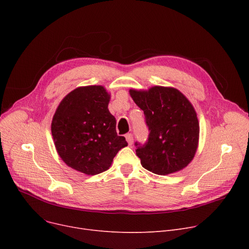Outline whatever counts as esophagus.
Segmentation results:
<instances>
[{
	"instance_id": "esophagus-1",
	"label": "esophagus",
	"mask_w": 249,
	"mask_h": 249,
	"mask_svg": "<svg viewBox=\"0 0 249 249\" xmlns=\"http://www.w3.org/2000/svg\"><path fill=\"white\" fill-rule=\"evenodd\" d=\"M125 137H126V140L128 142V144L131 145L132 143H133V136H132V134L131 133H128V134H126Z\"/></svg>"
}]
</instances>
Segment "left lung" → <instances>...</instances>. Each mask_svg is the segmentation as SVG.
Returning <instances> with one entry per match:
<instances>
[{
  "mask_svg": "<svg viewBox=\"0 0 249 249\" xmlns=\"http://www.w3.org/2000/svg\"><path fill=\"white\" fill-rule=\"evenodd\" d=\"M144 112L149 136L137 146L142 166L160 176L184 169L193 160L199 145L200 125L191 102L172 87L154 86L148 89H129Z\"/></svg>",
  "mask_w": 249,
  "mask_h": 249,
  "instance_id": "1",
  "label": "left lung"
}]
</instances>
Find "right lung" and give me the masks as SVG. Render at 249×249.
<instances>
[{
    "label": "right lung",
    "instance_id": "1",
    "mask_svg": "<svg viewBox=\"0 0 249 249\" xmlns=\"http://www.w3.org/2000/svg\"><path fill=\"white\" fill-rule=\"evenodd\" d=\"M109 102L103 86L78 87L62 99L52 118L56 151L77 172L95 176L107 171L118 151L128 145L125 137L117 135Z\"/></svg>",
    "mask_w": 249,
    "mask_h": 249
}]
</instances>
